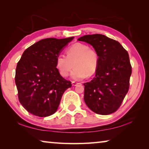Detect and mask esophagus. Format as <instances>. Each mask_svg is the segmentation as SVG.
Returning <instances> with one entry per match:
<instances>
[{
	"label": "esophagus",
	"instance_id": "1",
	"mask_svg": "<svg viewBox=\"0 0 149 149\" xmlns=\"http://www.w3.org/2000/svg\"><path fill=\"white\" fill-rule=\"evenodd\" d=\"M72 84L73 86H76V85H79V84H78V83H76V82H75V81H72Z\"/></svg>",
	"mask_w": 149,
	"mask_h": 149
}]
</instances>
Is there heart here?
I'll return each mask as SVG.
<instances>
[{
    "label": "heart",
    "mask_w": 149,
    "mask_h": 149,
    "mask_svg": "<svg viewBox=\"0 0 149 149\" xmlns=\"http://www.w3.org/2000/svg\"><path fill=\"white\" fill-rule=\"evenodd\" d=\"M66 55L60 54L56 57V67L62 77H67L73 68L71 77L79 81L87 76L94 75L99 64V55L93 48L87 45L77 42L66 50Z\"/></svg>",
    "instance_id": "b5f03b06"
}]
</instances>
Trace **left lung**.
<instances>
[{"mask_svg": "<svg viewBox=\"0 0 149 149\" xmlns=\"http://www.w3.org/2000/svg\"><path fill=\"white\" fill-rule=\"evenodd\" d=\"M77 40L92 45L99 55L95 76L84 84L85 104L97 114L114 113L129 90L132 75L129 54L119 42L104 35H84Z\"/></svg>", "mask_w": 149, "mask_h": 149, "instance_id": "1", "label": "left lung"}]
</instances>
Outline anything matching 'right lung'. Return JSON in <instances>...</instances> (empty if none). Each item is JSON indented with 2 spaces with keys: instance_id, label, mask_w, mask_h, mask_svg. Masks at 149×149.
I'll use <instances>...</instances> for the list:
<instances>
[{
  "instance_id": "obj_1",
  "label": "right lung",
  "mask_w": 149,
  "mask_h": 149,
  "mask_svg": "<svg viewBox=\"0 0 149 149\" xmlns=\"http://www.w3.org/2000/svg\"><path fill=\"white\" fill-rule=\"evenodd\" d=\"M74 37L40 40L24 52L17 62L15 83L18 99L27 112L39 117L54 114L71 81L60 75L56 57Z\"/></svg>"
}]
</instances>
